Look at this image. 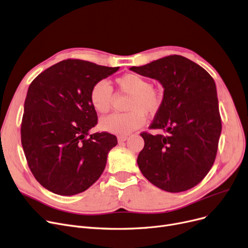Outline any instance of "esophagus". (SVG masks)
Listing matches in <instances>:
<instances>
[{"mask_svg":"<svg viewBox=\"0 0 248 248\" xmlns=\"http://www.w3.org/2000/svg\"><path fill=\"white\" fill-rule=\"evenodd\" d=\"M127 139H128V136H126V135L118 136V141H119V142H124V141H126Z\"/></svg>","mask_w":248,"mask_h":248,"instance_id":"1","label":"esophagus"}]
</instances>
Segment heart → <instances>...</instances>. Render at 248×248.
<instances>
[{"instance_id": "b5f03b06", "label": "heart", "mask_w": 248, "mask_h": 248, "mask_svg": "<svg viewBox=\"0 0 248 248\" xmlns=\"http://www.w3.org/2000/svg\"><path fill=\"white\" fill-rule=\"evenodd\" d=\"M116 85L121 95L129 97L123 114H115L103 118L100 128L114 134L126 135L142 126L145 115L152 117L160 110L163 95L162 92L153 88L143 77L135 74H127L116 78ZM92 107L101 115L108 114L114 104L113 90L107 81H96L90 91Z\"/></svg>"}]
</instances>
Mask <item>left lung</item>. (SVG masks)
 I'll list each match as a JSON object with an SVG mask.
<instances>
[{"label":"left lung","instance_id":"1","mask_svg":"<svg viewBox=\"0 0 248 248\" xmlns=\"http://www.w3.org/2000/svg\"><path fill=\"white\" fill-rule=\"evenodd\" d=\"M130 69L164 88L162 106L149 126L160 133H140L144 147L138 167L163 191L190 190L207 175L217 155L222 123L215 81L202 66L176 54Z\"/></svg>","mask_w":248,"mask_h":248}]
</instances>
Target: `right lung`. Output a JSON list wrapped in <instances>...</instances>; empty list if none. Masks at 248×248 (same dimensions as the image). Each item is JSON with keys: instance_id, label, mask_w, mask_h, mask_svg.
Here are the masks:
<instances>
[{"instance_id": "right-lung-1", "label": "right lung", "mask_w": 248, "mask_h": 248, "mask_svg": "<svg viewBox=\"0 0 248 248\" xmlns=\"http://www.w3.org/2000/svg\"><path fill=\"white\" fill-rule=\"evenodd\" d=\"M119 69L81 60H65L30 84L21 123V142L36 181L54 194L84 192L103 173L115 135L89 130L98 123L90 102L96 81Z\"/></svg>"}]
</instances>
